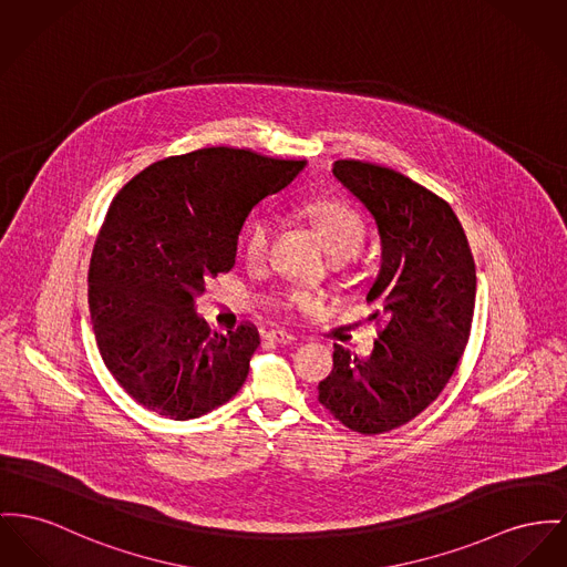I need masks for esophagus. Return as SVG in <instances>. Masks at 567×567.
I'll return each instance as SVG.
<instances>
[{
    "mask_svg": "<svg viewBox=\"0 0 567 567\" xmlns=\"http://www.w3.org/2000/svg\"><path fill=\"white\" fill-rule=\"evenodd\" d=\"M266 340L277 341V343H295L297 336L286 333V331H268V333H266Z\"/></svg>",
    "mask_w": 567,
    "mask_h": 567,
    "instance_id": "1",
    "label": "esophagus"
}]
</instances>
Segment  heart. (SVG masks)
Returning <instances> with one entry per match:
<instances>
[{"label": "heart", "mask_w": 567, "mask_h": 567, "mask_svg": "<svg viewBox=\"0 0 567 567\" xmlns=\"http://www.w3.org/2000/svg\"><path fill=\"white\" fill-rule=\"evenodd\" d=\"M302 215L316 227L324 247L336 258H352L365 243V221L357 208L350 204L333 199V197H318L302 206ZM272 238V224L270 219H254L247 229L245 238V256L249 262H262L270 247ZM277 305L284 311H302L309 313L322 305V297L307 292V290H290L277 299Z\"/></svg>", "instance_id": "b5f03b06"}]
</instances>
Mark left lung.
I'll return each mask as SVG.
<instances>
[{"label": "left lung", "instance_id": "obj_1", "mask_svg": "<svg viewBox=\"0 0 567 567\" xmlns=\"http://www.w3.org/2000/svg\"><path fill=\"white\" fill-rule=\"evenodd\" d=\"M333 176L374 217L380 270L368 292L384 320L370 357L340 343L320 404L346 427L380 434L409 423L450 382L471 336L475 265L452 206L411 178L363 161H336Z\"/></svg>", "mask_w": 567, "mask_h": 567}]
</instances>
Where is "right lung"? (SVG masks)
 I'll return each instance as SVG.
<instances>
[{
    "mask_svg": "<svg viewBox=\"0 0 567 567\" xmlns=\"http://www.w3.org/2000/svg\"><path fill=\"white\" fill-rule=\"evenodd\" d=\"M305 165L202 148L156 161L117 190L94 243L87 302L101 357L137 404L187 421L238 393L258 329L210 331L195 299L234 266L254 206Z\"/></svg>",
    "mask_w": 567,
    "mask_h": 567,
    "instance_id": "obj_1",
    "label": "right lung"
}]
</instances>
